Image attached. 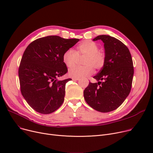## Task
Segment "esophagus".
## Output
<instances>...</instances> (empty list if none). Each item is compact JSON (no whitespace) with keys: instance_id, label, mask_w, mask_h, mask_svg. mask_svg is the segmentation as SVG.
<instances>
[{"instance_id":"1","label":"esophagus","mask_w":153,"mask_h":153,"mask_svg":"<svg viewBox=\"0 0 153 153\" xmlns=\"http://www.w3.org/2000/svg\"><path fill=\"white\" fill-rule=\"evenodd\" d=\"M72 79H73V80H80V78H75V77H73Z\"/></svg>"}]
</instances>
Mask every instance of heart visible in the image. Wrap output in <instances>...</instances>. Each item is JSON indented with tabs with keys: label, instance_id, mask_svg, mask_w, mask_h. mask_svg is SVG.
I'll return each mask as SVG.
<instances>
[{
	"label": "heart",
	"instance_id": "b5f03b06",
	"mask_svg": "<svg viewBox=\"0 0 153 153\" xmlns=\"http://www.w3.org/2000/svg\"><path fill=\"white\" fill-rule=\"evenodd\" d=\"M85 56L82 66H76L69 70L71 77L80 78L91 75L95 70L102 69L105 63V53L99 50V46L91 41H85L76 48V52L72 49L66 50L63 54V62L68 68L74 66L78 57Z\"/></svg>",
	"mask_w": 153,
	"mask_h": 153
}]
</instances>
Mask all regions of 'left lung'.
I'll return each mask as SVG.
<instances>
[{
	"label": "left lung",
	"instance_id": "1",
	"mask_svg": "<svg viewBox=\"0 0 153 153\" xmlns=\"http://www.w3.org/2000/svg\"><path fill=\"white\" fill-rule=\"evenodd\" d=\"M99 39L104 43L105 63L94 76L99 82H89L83 95L91 108L108 112L117 108L129 95L134 66L131 53L123 42L108 35L98 36L94 41Z\"/></svg>",
	"mask_w": 153,
	"mask_h": 153
}]
</instances>
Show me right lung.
Instances as JSON below:
<instances>
[{
  "label": "right lung",
  "instance_id": "obj_1",
  "mask_svg": "<svg viewBox=\"0 0 153 153\" xmlns=\"http://www.w3.org/2000/svg\"><path fill=\"white\" fill-rule=\"evenodd\" d=\"M78 41L48 36L30 42L24 51L18 71L20 88L24 99L36 112L49 114L62 105L66 83L71 80H58L68 71L63 54Z\"/></svg>",
  "mask_w": 153,
  "mask_h": 153
}]
</instances>
